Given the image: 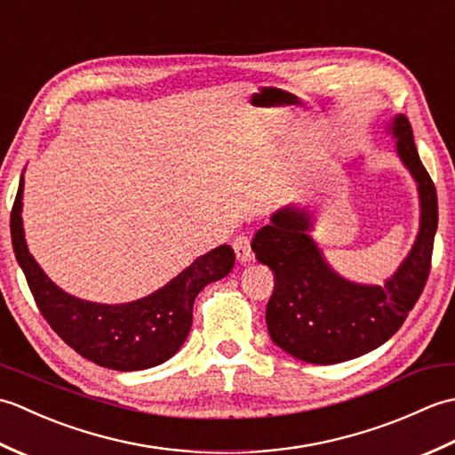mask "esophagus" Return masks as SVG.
Masks as SVG:
<instances>
[{
    "instance_id": "1",
    "label": "esophagus",
    "mask_w": 455,
    "mask_h": 455,
    "mask_svg": "<svg viewBox=\"0 0 455 455\" xmlns=\"http://www.w3.org/2000/svg\"><path fill=\"white\" fill-rule=\"evenodd\" d=\"M233 250H235V256L238 262H248V259H252V248H250V238L248 236H236L235 243H233Z\"/></svg>"
}]
</instances>
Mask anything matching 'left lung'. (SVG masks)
<instances>
[{
    "instance_id": "left-lung-1",
    "label": "left lung",
    "mask_w": 455,
    "mask_h": 455,
    "mask_svg": "<svg viewBox=\"0 0 455 455\" xmlns=\"http://www.w3.org/2000/svg\"><path fill=\"white\" fill-rule=\"evenodd\" d=\"M393 134L399 156L419 183L422 215L409 258L383 287L336 275L307 235L305 211L287 207L275 212L272 225L259 228L252 240L258 262L275 277L266 308L269 336L297 360L331 365L375 350L407 321L428 282L438 228L436 188L419 158L404 115L395 119Z\"/></svg>"
}]
</instances>
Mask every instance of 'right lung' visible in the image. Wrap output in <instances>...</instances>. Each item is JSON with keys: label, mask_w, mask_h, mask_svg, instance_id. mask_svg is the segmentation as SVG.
<instances>
[{"label": "right lung", "mask_w": 455, "mask_h": 455, "mask_svg": "<svg viewBox=\"0 0 455 455\" xmlns=\"http://www.w3.org/2000/svg\"><path fill=\"white\" fill-rule=\"evenodd\" d=\"M23 178L12 209V243L38 311L52 331L85 360L108 370L137 371L160 365L176 354L191 331L193 303L203 287L235 266L230 246L197 258L168 285L127 305L82 301L58 289L28 254L21 225Z\"/></svg>", "instance_id": "add662e5"}]
</instances>
